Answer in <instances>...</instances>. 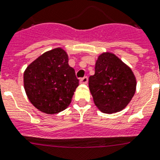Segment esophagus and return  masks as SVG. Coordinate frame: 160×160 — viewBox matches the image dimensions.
<instances>
[{"mask_svg":"<svg viewBox=\"0 0 160 160\" xmlns=\"http://www.w3.org/2000/svg\"><path fill=\"white\" fill-rule=\"evenodd\" d=\"M80 82L82 84H87L88 82V77H84V78H81V80H80Z\"/></svg>","mask_w":160,"mask_h":160,"instance_id":"34e87169","label":"esophagus"}]
</instances>
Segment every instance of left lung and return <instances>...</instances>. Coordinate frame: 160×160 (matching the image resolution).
Instances as JSON below:
<instances>
[{"mask_svg": "<svg viewBox=\"0 0 160 160\" xmlns=\"http://www.w3.org/2000/svg\"><path fill=\"white\" fill-rule=\"evenodd\" d=\"M88 85L98 109L112 114L121 112L131 102L136 79L131 68L114 53H103L96 62L95 74L90 76Z\"/></svg>", "mask_w": 160, "mask_h": 160, "instance_id": "8db88e82", "label": "left lung"}]
</instances>
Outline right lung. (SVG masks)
Returning a JSON list of instances; mask_svg holds the SVG:
<instances>
[{
	"instance_id": "1",
	"label": "right lung",
	"mask_w": 160,
	"mask_h": 160,
	"mask_svg": "<svg viewBox=\"0 0 160 160\" xmlns=\"http://www.w3.org/2000/svg\"><path fill=\"white\" fill-rule=\"evenodd\" d=\"M79 85L62 48L47 51L24 72V87L29 102L40 112L56 114L67 108Z\"/></svg>"
}]
</instances>
